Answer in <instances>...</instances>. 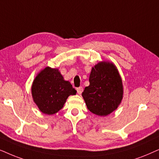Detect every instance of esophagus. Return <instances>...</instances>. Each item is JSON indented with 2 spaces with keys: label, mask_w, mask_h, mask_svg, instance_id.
Listing matches in <instances>:
<instances>
[{
  "label": "esophagus",
  "mask_w": 159,
  "mask_h": 159,
  "mask_svg": "<svg viewBox=\"0 0 159 159\" xmlns=\"http://www.w3.org/2000/svg\"><path fill=\"white\" fill-rule=\"evenodd\" d=\"M76 91H77V93L78 94H81L82 92H83L84 91V89L82 86H80V87H78L77 89H76Z\"/></svg>",
  "instance_id": "obj_1"
}]
</instances>
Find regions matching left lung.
<instances>
[{
  "label": "left lung",
  "instance_id": "left-lung-1",
  "mask_svg": "<svg viewBox=\"0 0 159 159\" xmlns=\"http://www.w3.org/2000/svg\"><path fill=\"white\" fill-rule=\"evenodd\" d=\"M89 83L82 93L89 111L105 116L115 111L123 97L122 81L115 65L98 63L91 71Z\"/></svg>",
  "mask_w": 159,
  "mask_h": 159
}]
</instances>
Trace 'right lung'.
Here are the masks:
<instances>
[{
  "instance_id": "right-lung-1",
  "label": "right lung",
  "mask_w": 159,
  "mask_h": 159,
  "mask_svg": "<svg viewBox=\"0 0 159 159\" xmlns=\"http://www.w3.org/2000/svg\"><path fill=\"white\" fill-rule=\"evenodd\" d=\"M76 90L69 81L63 79L57 69L46 67L34 80L32 95L35 104L42 113L52 115L63 107L70 95Z\"/></svg>"
}]
</instances>
